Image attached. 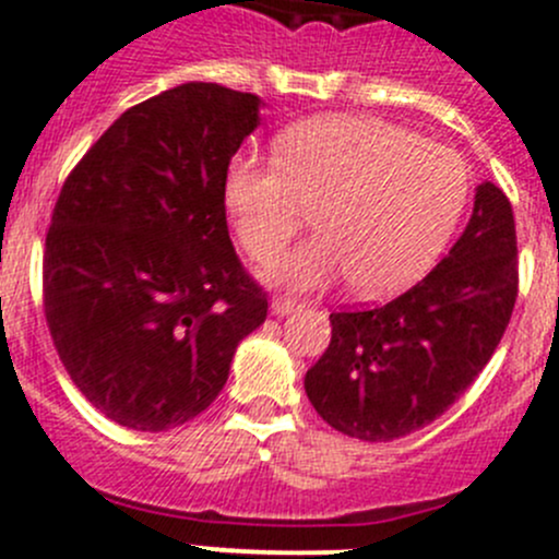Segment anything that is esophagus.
I'll list each match as a JSON object with an SVG mask.
<instances>
[{"mask_svg": "<svg viewBox=\"0 0 559 559\" xmlns=\"http://www.w3.org/2000/svg\"><path fill=\"white\" fill-rule=\"evenodd\" d=\"M270 308H273L275 317H286V313H292L300 308V300H297V297H289V295H275L273 302H270Z\"/></svg>", "mask_w": 559, "mask_h": 559, "instance_id": "34e87169", "label": "esophagus"}]
</instances>
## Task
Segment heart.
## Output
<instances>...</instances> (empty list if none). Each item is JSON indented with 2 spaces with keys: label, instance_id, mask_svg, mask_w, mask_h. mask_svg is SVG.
I'll return each mask as SVG.
<instances>
[{
  "label": "heart",
  "instance_id": "obj_1",
  "mask_svg": "<svg viewBox=\"0 0 559 559\" xmlns=\"http://www.w3.org/2000/svg\"><path fill=\"white\" fill-rule=\"evenodd\" d=\"M469 197L462 155L377 117H319L286 130L278 160L235 155L226 207L257 262L278 257L317 210L311 242L267 267L295 289H322L349 275L379 297L429 270Z\"/></svg>",
  "mask_w": 559,
  "mask_h": 559
}]
</instances>
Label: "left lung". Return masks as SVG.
I'll list each match as a JSON object with an SVG mask.
<instances>
[{
    "instance_id": "1",
    "label": "left lung",
    "mask_w": 559,
    "mask_h": 559,
    "mask_svg": "<svg viewBox=\"0 0 559 559\" xmlns=\"http://www.w3.org/2000/svg\"><path fill=\"white\" fill-rule=\"evenodd\" d=\"M516 295L511 202L484 182L464 235L424 281L379 308L330 313V346L306 373L308 401L362 442L424 429L491 360Z\"/></svg>"
}]
</instances>
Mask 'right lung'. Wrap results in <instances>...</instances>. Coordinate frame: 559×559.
<instances>
[{
  "mask_svg": "<svg viewBox=\"0 0 559 559\" xmlns=\"http://www.w3.org/2000/svg\"><path fill=\"white\" fill-rule=\"evenodd\" d=\"M259 97L191 81L128 108L59 191L43 308L75 388L108 420L169 431L207 409L267 319L226 226V169Z\"/></svg>",
  "mask_w": 559,
  "mask_h": 559,
  "instance_id": "add662e5",
  "label": "right lung"
}]
</instances>
